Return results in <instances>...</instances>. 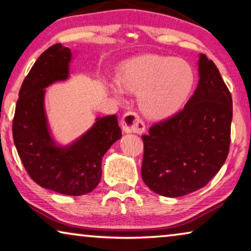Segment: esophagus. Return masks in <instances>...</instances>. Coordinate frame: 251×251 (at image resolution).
<instances>
[{
    "mask_svg": "<svg viewBox=\"0 0 251 251\" xmlns=\"http://www.w3.org/2000/svg\"><path fill=\"white\" fill-rule=\"evenodd\" d=\"M122 128L125 133H135V134H142L143 131H145V124L141 120L137 114L133 112L126 113L122 118L121 122Z\"/></svg>",
    "mask_w": 251,
    "mask_h": 251,
    "instance_id": "34e87169",
    "label": "esophagus"
}]
</instances>
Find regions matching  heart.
<instances>
[{
	"label": "heart",
	"mask_w": 251,
	"mask_h": 251,
	"mask_svg": "<svg viewBox=\"0 0 251 251\" xmlns=\"http://www.w3.org/2000/svg\"><path fill=\"white\" fill-rule=\"evenodd\" d=\"M115 79L122 91L137 94V105L144 115L163 121L179 112L188 100L195 85V73L182 58L143 54L121 63ZM118 88L112 86L110 92L121 97Z\"/></svg>",
	"instance_id": "heart-1"
}]
</instances>
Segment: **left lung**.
I'll use <instances>...</instances> for the list:
<instances>
[{"mask_svg":"<svg viewBox=\"0 0 251 251\" xmlns=\"http://www.w3.org/2000/svg\"><path fill=\"white\" fill-rule=\"evenodd\" d=\"M198 71L197 88L185 107L142 136V178L165 197L185 196L206 186L228 156L231 94L206 55H199Z\"/></svg>","mask_w":251,"mask_h":251,"instance_id":"1","label":"left lung"}]
</instances>
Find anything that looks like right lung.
<instances>
[{
    "label": "right lung",
    "mask_w": 251,
    "mask_h": 251,
    "mask_svg": "<svg viewBox=\"0 0 251 251\" xmlns=\"http://www.w3.org/2000/svg\"><path fill=\"white\" fill-rule=\"evenodd\" d=\"M72 53L62 44L50 46L23 80L13 118V139L29 177L37 185L69 196L91 193L101 176V158L122 137L117 116L96 118L86 133L66 146L50 136L46 118L45 88L70 75Z\"/></svg>",
    "instance_id": "add662e5"
}]
</instances>
